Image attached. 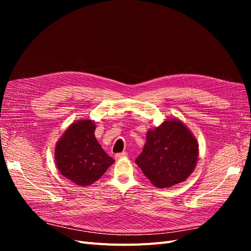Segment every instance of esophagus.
<instances>
[{
	"instance_id": "1",
	"label": "esophagus",
	"mask_w": 251,
	"mask_h": 251,
	"mask_svg": "<svg viewBox=\"0 0 251 251\" xmlns=\"http://www.w3.org/2000/svg\"><path fill=\"white\" fill-rule=\"evenodd\" d=\"M126 156H127L126 151H123V153H117V154H115V158H116V159H120V158H124V157H126Z\"/></svg>"
}]
</instances>
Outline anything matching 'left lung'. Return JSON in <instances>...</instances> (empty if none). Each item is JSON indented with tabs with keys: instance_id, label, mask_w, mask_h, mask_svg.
<instances>
[{
	"instance_id": "8db88e82",
	"label": "left lung",
	"mask_w": 251,
	"mask_h": 251,
	"mask_svg": "<svg viewBox=\"0 0 251 251\" xmlns=\"http://www.w3.org/2000/svg\"><path fill=\"white\" fill-rule=\"evenodd\" d=\"M197 159V140L183 124L172 119L148 132L135 162L151 183L164 188L184 181L193 173Z\"/></svg>"
}]
</instances>
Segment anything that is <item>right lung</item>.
<instances>
[{"label": "right lung", "mask_w": 251, "mask_h": 251, "mask_svg": "<svg viewBox=\"0 0 251 251\" xmlns=\"http://www.w3.org/2000/svg\"><path fill=\"white\" fill-rule=\"evenodd\" d=\"M94 132L92 120L77 121L69 126L55 148L60 174L80 186L92 184L114 162L97 142Z\"/></svg>", "instance_id": "add662e5"}]
</instances>
